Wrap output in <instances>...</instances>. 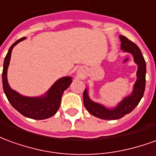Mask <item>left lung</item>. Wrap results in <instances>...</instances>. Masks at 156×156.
<instances>
[{
	"instance_id": "obj_1",
	"label": "left lung",
	"mask_w": 156,
	"mask_h": 156,
	"mask_svg": "<svg viewBox=\"0 0 156 156\" xmlns=\"http://www.w3.org/2000/svg\"><path fill=\"white\" fill-rule=\"evenodd\" d=\"M121 41V49L124 51L129 52L134 57V62L138 65L137 79L134 85L133 92L120 102L115 108H108L98 103H95L88 96V89L83 92V105L92 115L102 119H119L124 115L129 114L141 100L145 88V74L146 63L141 51L138 46L124 36H119Z\"/></svg>"
}]
</instances>
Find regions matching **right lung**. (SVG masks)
I'll return each mask as SVG.
<instances>
[{
  "mask_svg": "<svg viewBox=\"0 0 156 156\" xmlns=\"http://www.w3.org/2000/svg\"><path fill=\"white\" fill-rule=\"evenodd\" d=\"M24 39L25 37H22L14 42L9 48L8 52L5 56L2 72L3 89L12 107L22 115L33 119H45L53 116L57 113L60 107L62 95L70 86L73 80L71 77L59 78L49 88V90L41 97H26L11 88L7 81V68L10 63L12 51L16 45Z\"/></svg>",
  "mask_w": 156,
  "mask_h": 156,
  "instance_id": "1",
  "label": "right lung"
}]
</instances>
